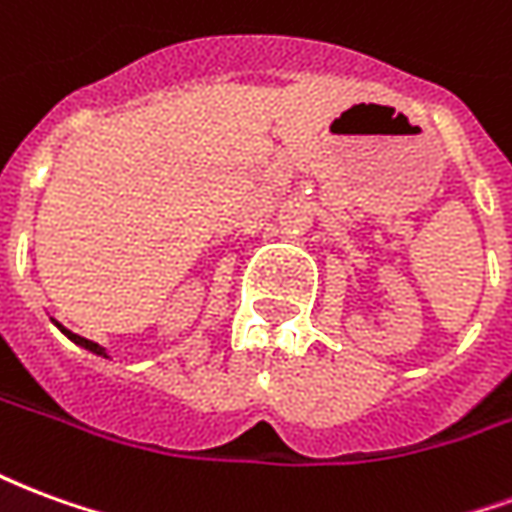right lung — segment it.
Returning a JSON list of instances; mask_svg holds the SVG:
<instances>
[{"instance_id": "obj_1", "label": "right lung", "mask_w": 512, "mask_h": 512, "mask_svg": "<svg viewBox=\"0 0 512 512\" xmlns=\"http://www.w3.org/2000/svg\"><path fill=\"white\" fill-rule=\"evenodd\" d=\"M57 326H60V323H57ZM60 329H62V326H60ZM62 332L68 334V337H71V340L76 345H82V348H87V351H93V354H98V356H106L104 348H101V345H98V343H93V340H87V337H79V334L68 332V329H62Z\"/></svg>"}]
</instances>
